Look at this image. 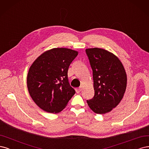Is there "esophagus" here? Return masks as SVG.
I'll use <instances>...</instances> for the list:
<instances>
[{"mask_svg": "<svg viewBox=\"0 0 149 149\" xmlns=\"http://www.w3.org/2000/svg\"><path fill=\"white\" fill-rule=\"evenodd\" d=\"M81 88H76V89H75L76 92L77 93H80V92H81Z\"/></svg>", "mask_w": 149, "mask_h": 149, "instance_id": "1", "label": "esophagus"}]
</instances>
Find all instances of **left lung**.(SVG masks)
Here are the masks:
<instances>
[{
	"label": "left lung",
	"mask_w": 149,
	"mask_h": 149,
	"mask_svg": "<svg viewBox=\"0 0 149 149\" xmlns=\"http://www.w3.org/2000/svg\"><path fill=\"white\" fill-rule=\"evenodd\" d=\"M93 70L95 95L87 100L97 114L111 111L120 103L127 86V75L121 62L112 52L102 48L86 49Z\"/></svg>",
	"instance_id": "8db88e82"
}]
</instances>
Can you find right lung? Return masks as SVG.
<instances>
[{"label": "right lung", "mask_w": 149, "mask_h": 149, "mask_svg": "<svg viewBox=\"0 0 149 149\" xmlns=\"http://www.w3.org/2000/svg\"><path fill=\"white\" fill-rule=\"evenodd\" d=\"M78 52L57 47L43 52L33 62L27 75V87L34 102L51 113L63 110L75 93L68 72Z\"/></svg>", "instance_id": "obj_1"}]
</instances>
